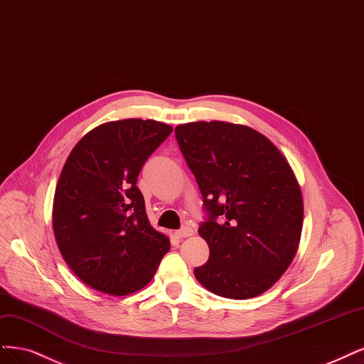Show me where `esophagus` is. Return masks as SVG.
Returning a JSON list of instances; mask_svg holds the SVG:
<instances>
[{
    "instance_id": "obj_1",
    "label": "esophagus",
    "mask_w": 364,
    "mask_h": 364,
    "mask_svg": "<svg viewBox=\"0 0 364 364\" xmlns=\"http://www.w3.org/2000/svg\"><path fill=\"white\" fill-rule=\"evenodd\" d=\"M191 235H193V229H191V228H183V229H181V230L174 232V236L179 237V240H182V237L191 236Z\"/></svg>"
}]
</instances>
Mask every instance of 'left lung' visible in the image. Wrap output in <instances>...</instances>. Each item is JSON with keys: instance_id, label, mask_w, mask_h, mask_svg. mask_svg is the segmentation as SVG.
Listing matches in <instances>:
<instances>
[{"instance_id": "1", "label": "left lung", "mask_w": 364, "mask_h": 364, "mask_svg": "<svg viewBox=\"0 0 364 364\" xmlns=\"http://www.w3.org/2000/svg\"><path fill=\"white\" fill-rule=\"evenodd\" d=\"M203 196L198 235L209 260L194 269L212 294L253 298L294 260L303 229V196L289 162L265 135L228 122H193L174 129Z\"/></svg>"}]
</instances>
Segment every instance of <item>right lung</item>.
I'll return each mask as SVG.
<instances>
[{"label": "right lung", "mask_w": 364, "mask_h": 364, "mask_svg": "<svg viewBox=\"0 0 364 364\" xmlns=\"http://www.w3.org/2000/svg\"><path fill=\"white\" fill-rule=\"evenodd\" d=\"M170 124L124 119L99 124L72 149L55 188L53 228L80 280L109 295L140 291L170 250L149 223L136 179Z\"/></svg>", "instance_id": "obj_1"}]
</instances>
